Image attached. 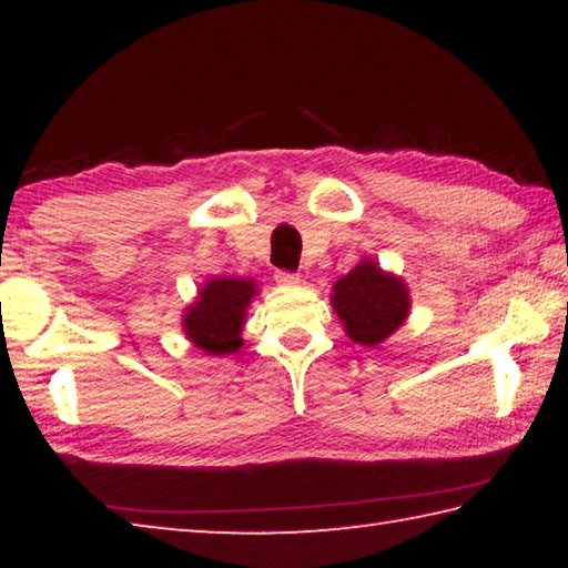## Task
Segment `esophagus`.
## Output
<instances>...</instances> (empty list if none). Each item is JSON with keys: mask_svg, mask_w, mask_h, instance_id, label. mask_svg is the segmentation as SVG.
<instances>
[{"mask_svg": "<svg viewBox=\"0 0 568 568\" xmlns=\"http://www.w3.org/2000/svg\"><path fill=\"white\" fill-rule=\"evenodd\" d=\"M275 281H277V285L293 287V285L301 283V275H297V273H291V271H277V273H275Z\"/></svg>", "mask_w": 568, "mask_h": 568, "instance_id": "esophagus-1", "label": "esophagus"}]
</instances>
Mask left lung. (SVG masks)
Wrapping results in <instances>:
<instances>
[{
    "instance_id": "left-lung-1",
    "label": "left lung",
    "mask_w": 568,
    "mask_h": 568,
    "mask_svg": "<svg viewBox=\"0 0 568 568\" xmlns=\"http://www.w3.org/2000/svg\"><path fill=\"white\" fill-rule=\"evenodd\" d=\"M408 305V291L400 277L386 275L371 261H363L333 285V307L345 325V333L368 348L400 328Z\"/></svg>"
}]
</instances>
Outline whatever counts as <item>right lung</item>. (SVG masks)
<instances>
[{
	"mask_svg": "<svg viewBox=\"0 0 568 568\" xmlns=\"http://www.w3.org/2000/svg\"><path fill=\"white\" fill-rule=\"evenodd\" d=\"M253 295L255 283L250 281H237V277L210 281L182 321L187 338L210 355L235 353L243 345L240 331Z\"/></svg>",
	"mask_w": 568,
	"mask_h": 568,
	"instance_id": "right-lung-1",
	"label": "right lung"
}]
</instances>
